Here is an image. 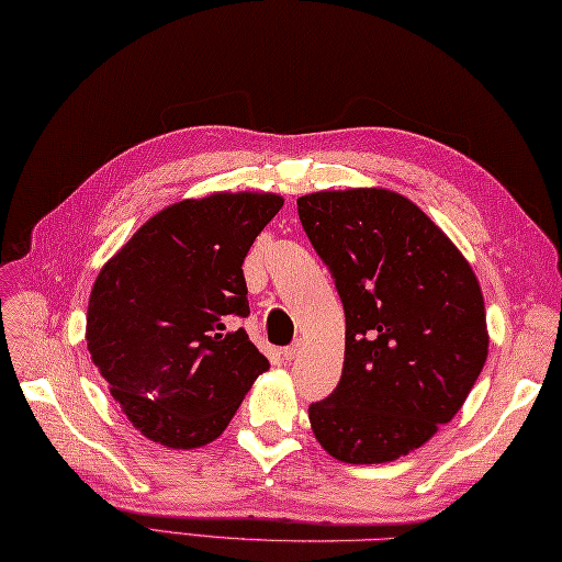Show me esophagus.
<instances>
[{
    "label": "esophagus",
    "mask_w": 562,
    "mask_h": 562,
    "mask_svg": "<svg viewBox=\"0 0 562 562\" xmlns=\"http://www.w3.org/2000/svg\"><path fill=\"white\" fill-rule=\"evenodd\" d=\"M297 353H301V345H297V341H295V345L281 349V351H279V357H281L283 361H293V359L297 357Z\"/></svg>",
    "instance_id": "1"
}]
</instances>
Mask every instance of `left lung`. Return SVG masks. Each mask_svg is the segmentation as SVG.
I'll return each mask as SVG.
<instances>
[{
  "label": "left lung",
  "mask_w": 562,
  "mask_h": 562,
  "mask_svg": "<svg viewBox=\"0 0 562 562\" xmlns=\"http://www.w3.org/2000/svg\"><path fill=\"white\" fill-rule=\"evenodd\" d=\"M297 215L345 305V369L307 415L345 463L419 449L465 403L487 359L471 265L415 203L385 189L317 191Z\"/></svg>",
  "instance_id": "left-lung-1"
}]
</instances>
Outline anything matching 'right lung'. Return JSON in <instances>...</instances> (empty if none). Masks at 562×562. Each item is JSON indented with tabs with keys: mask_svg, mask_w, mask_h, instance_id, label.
Returning a JSON list of instances; mask_svg holds the SVG:
<instances>
[{
	"mask_svg": "<svg viewBox=\"0 0 562 562\" xmlns=\"http://www.w3.org/2000/svg\"><path fill=\"white\" fill-rule=\"evenodd\" d=\"M277 193H211L153 215L99 271L87 349L125 417L169 449L211 443L269 369L237 327L243 261Z\"/></svg>",
	"mask_w": 562,
	"mask_h": 562,
	"instance_id": "obj_1",
	"label": "right lung"
}]
</instances>
